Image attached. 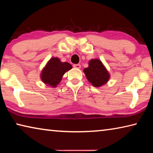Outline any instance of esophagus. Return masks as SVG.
I'll use <instances>...</instances> for the list:
<instances>
[{
	"label": "esophagus",
	"mask_w": 153,
	"mask_h": 153,
	"mask_svg": "<svg viewBox=\"0 0 153 153\" xmlns=\"http://www.w3.org/2000/svg\"><path fill=\"white\" fill-rule=\"evenodd\" d=\"M74 67L75 68H77V69H80V67H81V65H80V64H74L73 65Z\"/></svg>",
	"instance_id": "esophagus-1"
}]
</instances>
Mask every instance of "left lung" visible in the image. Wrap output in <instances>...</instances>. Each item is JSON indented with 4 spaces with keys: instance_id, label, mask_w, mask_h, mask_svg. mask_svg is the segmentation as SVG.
<instances>
[{
    "instance_id": "obj_1",
    "label": "left lung",
    "mask_w": 153,
    "mask_h": 153,
    "mask_svg": "<svg viewBox=\"0 0 153 153\" xmlns=\"http://www.w3.org/2000/svg\"><path fill=\"white\" fill-rule=\"evenodd\" d=\"M84 72L88 81L95 87L101 86L109 79L107 69L98 59H92L89 62V66L85 68Z\"/></svg>"
}]
</instances>
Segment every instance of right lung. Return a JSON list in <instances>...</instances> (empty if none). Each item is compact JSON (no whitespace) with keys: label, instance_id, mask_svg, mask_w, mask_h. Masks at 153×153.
I'll return each mask as SVG.
<instances>
[{"label":"right lung","instance_id":"obj_1","mask_svg":"<svg viewBox=\"0 0 153 153\" xmlns=\"http://www.w3.org/2000/svg\"><path fill=\"white\" fill-rule=\"evenodd\" d=\"M72 68L71 64L62 63L58 58H52L42 70L41 79L49 86L56 87L67 71Z\"/></svg>","mask_w":153,"mask_h":153}]
</instances>
